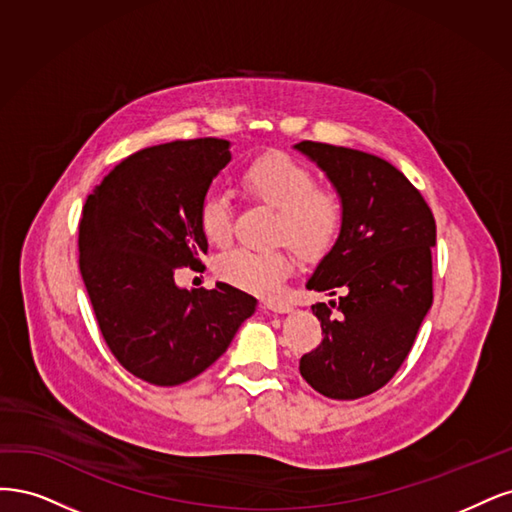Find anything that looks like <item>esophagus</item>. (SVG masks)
Segmentation results:
<instances>
[{"instance_id":"obj_1","label":"esophagus","mask_w":512,"mask_h":512,"mask_svg":"<svg viewBox=\"0 0 512 512\" xmlns=\"http://www.w3.org/2000/svg\"><path fill=\"white\" fill-rule=\"evenodd\" d=\"M263 308L270 312H278V315H285V312H291L293 306L285 300H268V302H263Z\"/></svg>"}]
</instances>
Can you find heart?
<instances>
[{
	"mask_svg": "<svg viewBox=\"0 0 512 512\" xmlns=\"http://www.w3.org/2000/svg\"><path fill=\"white\" fill-rule=\"evenodd\" d=\"M244 187L257 200L276 208L272 238L289 240L302 255L317 257L332 246L344 223V204L332 189L317 187V176L304 163L283 153L255 159L244 170ZM202 234L212 244L232 238V200L223 189H208L197 208ZM289 246L270 251L234 249L214 263V272L238 289L270 295L293 272Z\"/></svg>",
	"mask_w": 512,
	"mask_h": 512,
	"instance_id": "1",
	"label": "heart"
}]
</instances>
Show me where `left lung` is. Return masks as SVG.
I'll use <instances>...</instances> for the list:
<instances>
[{"mask_svg": "<svg viewBox=\"0 0 512 512\" xmlns=\"http://www.w3.org/2000/svg\"><path fill=\"white\" fill-rule=\"evenodd\" d=\"M295 148L327 174L344 204L342 232L306 283L342 293L329 302L341 317L334 320L327 304L312 306L323 340L300 359V374L325 398L357 400L400 370L432 306L436 221L389 161L310 140Z\"/></svg>", "mask_w": 512, "mask_h": 512, "instance_id": "left-lung-1", "label": "left lung"}]
</instances>
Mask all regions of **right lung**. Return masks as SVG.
<instances>
[{
	"mask_svg": "<svg viewBox=\"0 0 512 512\" xmlns=\"http://www.w3.org/2000/svg\"><path fill=\"white\" fill-rule=\"evenodd\" d=\"M232 159L219 138L148 146L104 176L82 206L80 274L119 364L174 387L212 366L257 300L227 283L180 289L178 268L202 266L208 240L197 208Z\"/></svg>",
	"mask_w": 512,
	"mask_h": 512,
	"instance_id": "add662e5",
	"label": "right lung"
}]
</instances>
